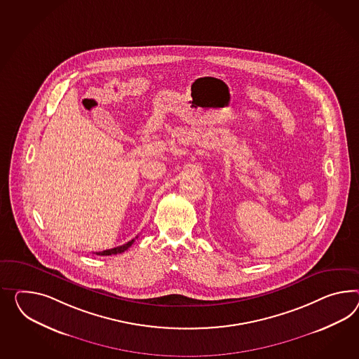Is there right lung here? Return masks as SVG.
Wrapping results in <instances>:
<instances>
[{"label":"right lung","mask_w":359,"mask_h":359,"mask_svg":"<svg viewBox=\"0 0 359 359\" xmlns=\"http://www.w3.org/2000/svg\"><path fill=\"white\" fill-rule=\"evenodd\" d=\"M135 238H138V237H135ZM134 241L135 239H131L129 241L128 243H125V245H122V246H118V248H111V250H104V251H99V252H96V255H100V257H107V255H117V254H121V252H123V251H126L128 248L134 243Z\"/></svg>","instance_id":"right-lung-1"}]
</instances>
